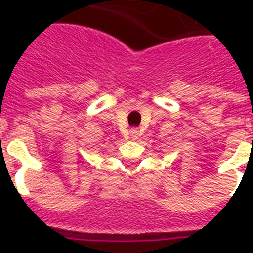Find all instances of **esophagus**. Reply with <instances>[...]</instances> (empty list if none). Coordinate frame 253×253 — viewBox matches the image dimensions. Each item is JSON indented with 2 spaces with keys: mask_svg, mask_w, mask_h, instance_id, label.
Returning <instances> with one entry per match:
<instances>
[{
  "mask_svg": "<svg viewBox=\"0 0 253 253\" xmlns=\"http://www.w3.org/2000/svg\"><path fill=\"white\" fill-rule=\"evenodd\" d=\"M138 136H140V133H138V130H137L136 128L130 129V137H132L133 140H136V138H138Z\"/></svg>",
  "mask_w": 253,
  "mask_h": 253,
  "instance_id": "obj_1",
  "label": "esophagus"
}]
</instances>
